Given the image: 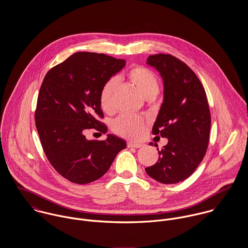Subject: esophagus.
<instances>
[{
    "label": "esophagus",
    "instance_id": "34e87169",
    "mask_svg": "<svg viewBox=\"0 0 248 248\" xmlns=\"http://www.w3.org/2000/svg\"><path fill=\"white\" fill-rule=\"evenodd\" d=\"M127 146H128V148H140V147H142V143H138V142H128Z\"/></svg>",
    "mask_w": 248,
    "mask_h": 248
}]
</instances>
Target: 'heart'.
<instances>
[{
  "instance_id": "obj_1",
  "label": "heart",
  "mask_w": 248,
  "mask_h": 248,
  "mask_svg": "<svg viewBox=\"0 0 248 248\" xmlns=\"http://www.w3.org/2000/svg\"><path fill=\"white\" fill-rule=\"evenodd\" d=\"M125 77L147 99H154L159 92L158 77L154 71L147 68L141 66L133 67L126 73ZM116 87V82L110 79L104 84L99 93L100 107L104 112L108 114L115 109L114 94ZM144 126L145 121L140 116L122 114L113 120L111 129L115 134L123 138L138 140L144 132Z\"/></svg>"
}]
</instances>
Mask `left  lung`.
Returning a JSON list of instances; mask_svg holds the SVG:
<instances>
[{
    "label": "left lung",
    "mask_w": 248,
    "mask_h": 248,
    "mask_svg": "<svg viewBox=\"0 0 248 248\" xmlns=\"http://www.w3.org/2000/svg\"><path fill=\"white\" fill-rule=\"evenodd\" d=\"M147 64L160 72L164 83V100L152 133L167 138L168 143L158 151L156 163L145 171L158 182L174 184L190 177L207 151L211 128L207 96L196 73L177 57L155 54Z\"/></svg>",
    "instance_id": "left-lung-1"
}]
</instances>
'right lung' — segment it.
Returning <instances> with one entry per match:
<instances>
[{"label": "right lung", "mask_w": 248, "mask_h": 248, "mask_svg": "<svg viewBox=\"0 0 248 248\" xmlns=\"http://www.w3.org/2000/svg\"><path fill=\"white\" fill-rule=\"evenodd\" d=\"M125 64L124 59L103 53L76 52L51 68L43 80L35 109L40 141L52 167L73 183L100 178L127 146L112 135L105 140L85 137L91 129L106 134L99 93Z\"/></svg>", "instance_id": "1"}]
</instances>
